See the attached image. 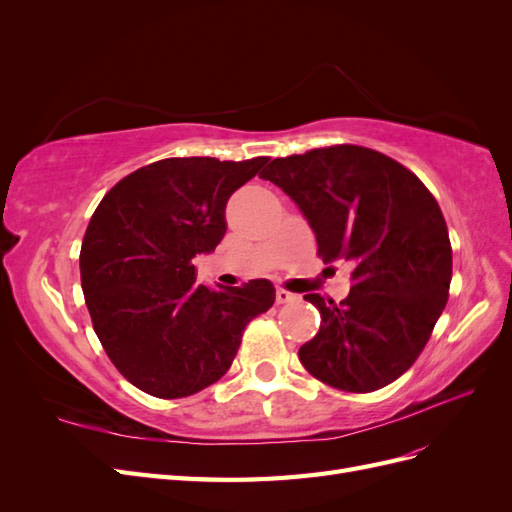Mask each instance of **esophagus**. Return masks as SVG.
<instances>
[{
  "mask_svg": "<svg viewBox=\"0 0 512 512\" xmlns=\"http://www.w3.org/2000/svg\"><path fill=\"white\" fill-rule=\"evenodd\" d=\"M299 297L297 294H292V292H288V290H284V288H280L275 292V301L277 303H292V301H297Z\"/></svg>",
  "mask_w": 512,
  "mask_h": 512,
  "instance_id": "obj_1",
  "label": "esophagus"
}]
</instances>
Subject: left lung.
Returning a JSON list of instances; mask_svg holds the SVG:
<instances>
[{"label":"left lung","instance_id":"obj_1","mask_svg":"<svg viewBox=\"0 0 512 512\" xmlns=\"http://www.w3.org/2000/svg\"><path fill=\"white\" fill-rule=\"evenodd\" d=\"M262 179L297 203L324 262L354 265L344 301L305 294L320 331L299 350L303 367L348 393L391 384L423 352L448 299L453 250L436 198L406 166L359 145L275 158Z\"/></svg>","mask_w":512,"mask_h":512}]
</instances>
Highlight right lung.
Here are the masks:
<instances>
[{"instance_id": "add662e5", "label": "right lung", "mask_w": 512, "mask_h": 512, "mask_svg": "<svg viewBox=\"0 0 512 512\" xmlns=\"http://www.w3.org/2000/svg\"><path fill=\"white\" fill-rule=\"evenodd\" d=\"M269 158H166L134 170L94 211L81 245V286L94 331L119 374L160 399L218 382L245 324L275 301L269 280L196 284L192 258L226 232L230 194Z\"/></svg>"}]
</instances>
